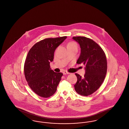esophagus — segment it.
Masks as SVG:
<instances>
[{"label": "esophagus", "mask_w": 129, "mask_h": 129, "mask_svg": "<svg viewBox=\"0 0 129 129\" xmlns=\"http://www.w3.org/2000/svg\"><path fill=\"white\" fill-rule=\"evenodd\" d=\"M63 74L65 75V74H70V73H69V72H66V71H64V72H63Z\"/></svg>", "instance_id": "34e87169"}]
</instances>
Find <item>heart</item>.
<instances>
[{
	"label": "heart",
	"mask_w": 129,
	"mask_h": 129,
	"mask_svg": "<svg viewBox=\"0 0 129 129\" xmlns=\"http://www.w3.org/2000/svg\"><path fill=\"white\" fill-rule=\"evenodd\" d=\"M70 47H77V44L74 42H71L68 43L67 48Z\"/></svg>",
	"instance_id": "obj_1"
}]
</instances>
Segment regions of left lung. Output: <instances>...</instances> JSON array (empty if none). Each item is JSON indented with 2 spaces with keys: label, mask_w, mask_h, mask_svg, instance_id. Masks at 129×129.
I'll use <instances>...</instances> for the list:
<instances>
[{
  "label": "left lung",
  "mask_w": 129,
  "mask_h": 129,
  "mask_svg": "<svg viewBox=\"0 0 129 129\" xmlns=\"http://www.w3.org/2000/svg\"><path fill=\"white\" fill-rule=\"evenodd\" d=\"M73 38L81 48L76 63L86 65L84 77L75 74L77 81L74 88L78 94L87 96L95 92L104 81L107 69L106 57L103 49L91 39L82 36Z\"/></svg>",
  "instance_id": "1"
}]
</instances>
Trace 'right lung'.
I'll return each instance as SVG.
<instances>
[{
	"instance_id": "1",
	"label": "right lung",
	"mask_w": 129,
	"mask_h": 129,
	"mask_svg": "<svg viewBox=\"0 0 129 129\" xmlns=\"http://www.w3.org/2000/svg\"><path fill=\"white\" fill-rule=\"evenodd\" d=\"M67 36L46 38L35 43L30 49L25 59L24 73L31 89L40 97L48 98L56 91L63 74L51 70L56 48Z\"/></svg>"
}]
</instances>
